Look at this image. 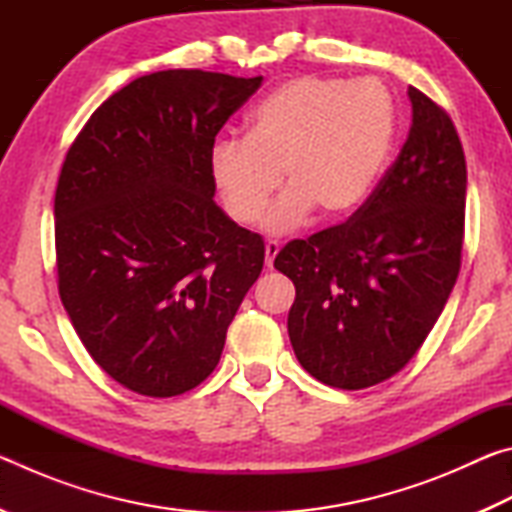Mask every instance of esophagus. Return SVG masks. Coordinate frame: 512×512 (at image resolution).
<instances>
[{
  "mask_svg": "<svg viewBox=\"0 0 512 512\" xmlns=\"http://www.w3.org/2000/svg\"><path fill=\"white\" fill-rule=\"evenodd\" d=\"M264 250H266V266L273 268V259H275L277 253H280V244H275V241H268Z\"/></svg>",
  "mask_w": 512,
  "mask_h": 512,
  "instance_id": "esophagus-1",
  "label": "esophagus"
}]
</instances>
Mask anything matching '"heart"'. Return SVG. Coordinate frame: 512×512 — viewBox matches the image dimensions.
Listing matches in <instances>:
<instances>
[{
  "mask_svg": "<svg viewBox=\"0 0 512 512\" xmlns=\"http://www.w3.org/2000/svg\"><path fill=\"white\" fill-rule=\"evenodd\" d=\"M395 137V108L377 81L305 74L277 85L246 117V137H219L210 180L225 212L250 225L280 185L264 230L287 235L320 210L343 219L366 203Z\"/></svg>",
  "mask_w": 512,
  "mask_h": 512,
  "instance_id": "obj_1",
  "label": "heart"
}]
</instances>
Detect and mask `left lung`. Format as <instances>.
Wrapping results in <instances>:
<instances>
[{
  "label": "left lung",
  "instance_id": "obj_1",
  "mask_svg": "<svg viewBox=\"0 0 512 512\" xmlns=\"http://www.w3.org/2000/svg\"><path fill=\"white\" fill-rule=\"evenodd\" d=\"M406 94L409 137L368 201L345 223L291 241L273 264L296 287L287 327L300 366L345 391L411 361L461 271L463 146L443 108Z\"/></svg>",
  "mask_w": 512,
  "mask_h": 512
}]
</instances>
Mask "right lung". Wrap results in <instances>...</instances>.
Here are the masks:
<instances>
[{
	"label": "right lung",
	"mask_w": 512,
	"mask_h": 512,
	"mask_svg": "<svg viewBox=\"0 0 512 512\" xmlns=\"http://www.w3.org/2000/svg\"><path fill=\"white\" fill-rule=\"evenodd\" d=\"M262 76L167 69L92 112L60 171L58 291L85 350L149 397L192 391L264 266V241L214 203L210 151Z\"/></svg>",
	"instance_id": "add662e5"
}]
</instances>
